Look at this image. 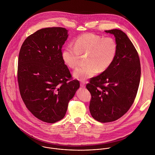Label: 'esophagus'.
<instances>
[{"label":"esophagus","mask_w":155,"mask_h":155,"mask_svg":"<svg viewBox=\"0 0 155 155\" xmlns=\"http://www.w3.org/2000/svg\"><path fill=\"white\" fill-rule=\"evenodd\" d=\"M80 85H81V87L85 88V82H81L80 83Z\"/></svg>","instance_id":"34e87169"}]
</instances>
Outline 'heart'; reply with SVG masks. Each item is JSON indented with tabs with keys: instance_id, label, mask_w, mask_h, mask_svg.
<instances>
[{
	"instance_id": "heart-1",
	"label": "heart",
	"mask_w": 155,
	"mask_h": 155,
	"mask_svg": "<svg viewBox=\"0 0 155 155\" xmlns=\"http://www.w3.org/2000/svg\"><path fill=\"white\" fill-rule=\"evenodd\" d=\"M117 44L110 37L103 38L92 33L78 36L73 46L67 45L61 53L62 58L67 66L75 68L79 66L80 55H87L84 66L76 69L73 74L81 81L96 75L98 71L103 72L109 68L116 56Z\"/></svg>"
}]
</instances>
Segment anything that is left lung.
Returning a JSON list of instances; mask_svg holds the SVG:
<instances>
[{"mask_svg":"<svg viewBox=\"0 0 155 155\" xmlns=\"http://www.w3.org/2000/svg\"><path fill=\"white\" fill-rule=\"evenodd\" d=\"M105 31L115 37L116 56L109 68L91 78L86 85L91 95L90 113L102 123L116 120L129 110L141 77L138 54L127 35L118 29Z\"/></svg>","mask_w":155,"mask_h":155,"instance_id":"obj_1","label":"left lung"}]
</instances>
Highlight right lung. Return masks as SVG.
<instances>
[{
	"label": "right lung",
	"instance_id": "1",
	"mask_svg": "<svg viewBox=\"0 0 155 155\" xmlns=\"http://www.w3.org/2000/svg\"><path fill=\"white\" fill-rule=\"evenodd\" d=\"M68 37L63 27H48L28 36L21 47L17 78L26 107L47 123L61 120L69 101L79 88L62 58L61 48Z\"/></svg>",
	"mask_w": 155,
	"mask_h": 155
}]
</instances>
